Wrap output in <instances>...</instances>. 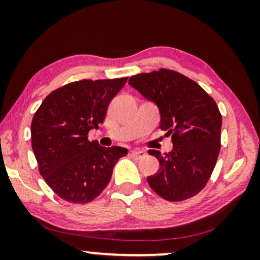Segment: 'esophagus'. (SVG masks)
<instances>
[{"label":"esophagus","mask_w":260,"mask_h":260,"mask_svg":"<svg viewBox=\"0 0 260 260\" xmlns=\"http://www.w3.org/2000/svg\"><path fill=\"white\" fill-rule=\"evenodd\" d=\"M145 155H147V154H145V152L142 151V150H133V151H131V156H133L134 158H137V159L145 157Z\"/></svg>","instance_id":"obj_1"}]
</instances>
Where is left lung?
I'll return each instance as SVG.
<instances>
[{
  "label": "left lung",
  "mask_w": 260,
  "mask_h": 260,
  "mask_svg": "<svg viewBox=\"0 0 260 260\" xmlns=\"http://www.w3.org/2000/svg\"><path fill=\"white\" fill-rule=\"evenodd\" d=\"M129 85L157 105L159 129L172 135L168 154L148 151L159 162L157 173L147 177L149 186L168 201L200 193L220 152L222 120L215 101L194 80L167 69L133 76Z\"/></svg>",
  "instance_id": "1"
}]
</instances>
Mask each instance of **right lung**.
<instances>
[{
    "instance_id": "right-lung-1",
    "label": "right lung",
    "mask_w": 260,
    "mask_h": 260,
    "mask_svg": "<svg viewBox=\"0 0 260 260\" xmlns=\"http://www.w3.org/2000/svg\"><path fill=\"white\" fill-rule=\"evenodd\" d=\"M127 78L66 84L44 99L31 120V148L49 188L71 204L94 200L127 149L101 147L88 131L103 123L112 98Z\"/></svg>"
}]
</instances>
